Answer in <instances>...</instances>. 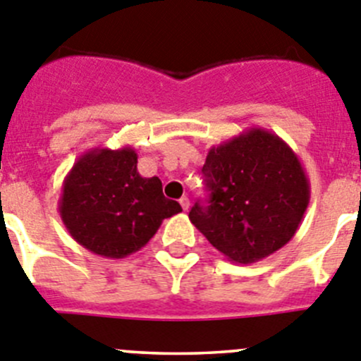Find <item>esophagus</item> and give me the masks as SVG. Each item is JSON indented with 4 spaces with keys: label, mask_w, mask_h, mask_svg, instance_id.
<instances>
[{
    "label": "esophagus",
    "mask_w": 361,
    "mask_h": 361,
    "mask_svg": "<svg viewBox=\"0 0 361 361\" xmlns=\"http://www.w3.org/2000/svg\"><path fill=\"white\" fill-rule=\"evenodd\" d=\"M180 204H181V208H183L185 212H187L188 206H190V201H188V197H181L180 199Z\"/></svg>",
    "instance_id": "esophagus-1"
}]
</instances>
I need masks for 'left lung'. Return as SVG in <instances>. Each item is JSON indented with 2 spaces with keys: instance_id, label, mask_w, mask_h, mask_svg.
<instances>
[{
  "instance_id": "8db88e82",
  "label": "left lung",
  "mask_w": 361,
  "mask_h": 361,
  "mask_svg": "<svg viewBox=\"0 0 361 361\" xmlns=\"http://www.w3.org/2000/svg\"><path fill=\"white\" fill-rule=\"evenodd\" d=\"M202 174L209 199L195 202L188 219L229 261L257 262L295 236L310 183L298 155L277 134L254 127L213 146Z\"/></svg>"
}]
</instances>
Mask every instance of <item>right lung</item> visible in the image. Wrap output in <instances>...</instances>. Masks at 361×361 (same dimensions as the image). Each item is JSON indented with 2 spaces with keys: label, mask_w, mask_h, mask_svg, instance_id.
Returning a JSON list of instances; mask_svg holds the SVG:
<instances>
[{
  "label": "right lung",
  "mask_w": 361,
  "mask_h": 361,
  "mask_svg": "<svg viewBox=\"0 0 361 361\" xmlns=\"http://www.w3.org/2000/svg\"><path fill=\"white\" fill-rule=\"evenodd\" d=\"M58 209L77 243L102 257L123 259L141 250L181 206L164 195L159 178L139 174L137 153L125 146L82 153L65 176Z\"/></svg>",
  "instance_id": "right-lung-1"
}]
</instances>
